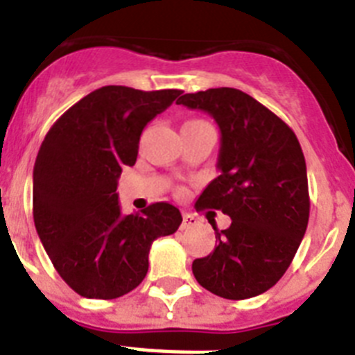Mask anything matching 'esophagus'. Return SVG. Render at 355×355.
<instances>
[{"label": "esophagus", "mask_w": 355, "mask_h": 355, "mask_svg": "<svg viewBox=\"0 0 355 355\" xmlns=\"http://www.w3.org/2000/svg\"><path fill=\"white\" fill-rule=\"evenodd\" d=\"M197 224H199V220L193 215H183V229L196 227Z\"/></svg>", "instance_id": "obj_1"}]
</instances>
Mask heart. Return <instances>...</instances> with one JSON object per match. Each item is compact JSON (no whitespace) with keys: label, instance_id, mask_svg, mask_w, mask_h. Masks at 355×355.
<instances>
[{"label":"heart","instance_id":"obj_1","mask_svg":"<svg viewBox=\"0 0 355 355\" xmlns=\"http://www.w3.org/2000/svg\"><path fill=\"white\" fill-rule=\"evenodd\" d=\"M192 122H196V121H192Z\"/></svg>","mask_w":355,"mask_h":355}]
</instances>
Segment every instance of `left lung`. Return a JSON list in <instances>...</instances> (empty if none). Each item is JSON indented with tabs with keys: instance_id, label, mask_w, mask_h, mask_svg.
Segmentation results:
<instances>
[{
	"instance_id": "8db88e82",
	"label": "left lung",
	"mask_w": 355,
	"mask_h": 355,
	"mask_svg": "<svg viewBox=\"0 0 355 355\" xmlns=\"http://www.w3.org/2000/svg\"><path fill=\"white\" fill-rule=\"evenodd\" d=\"M178 105L208 112L220 128L215 178L197 209H220L231 225L215 229L216 245L192 263L197 283L229 300L270 290L288 270L309 220L306 159L293 130L249 94L208 89Z\"/></svg>"
}]
</instances>
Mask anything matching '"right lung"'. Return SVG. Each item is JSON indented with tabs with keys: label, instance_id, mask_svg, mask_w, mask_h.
Segmentation results:
<instances>
[{
	"label": "right lung",
	"instance_id": "right-lung-1",
	"mask_svg": "<svg viewBox=\"0 0 355 355\" xmlns=\"http://www.w3.org/2000/svg\"><path fill=\"white\" fill-rule=\"evenodd\" d=\"M181 90L108 85L65 112L33 167V220L53 266L87 299H117L144 281L150 243L175 233L180 209L155 202L122 215L117 181L139 155L140 135Z\"/></svg>",
	"mask_w": 355,
	"mask_h": 355
}]
</instances>
